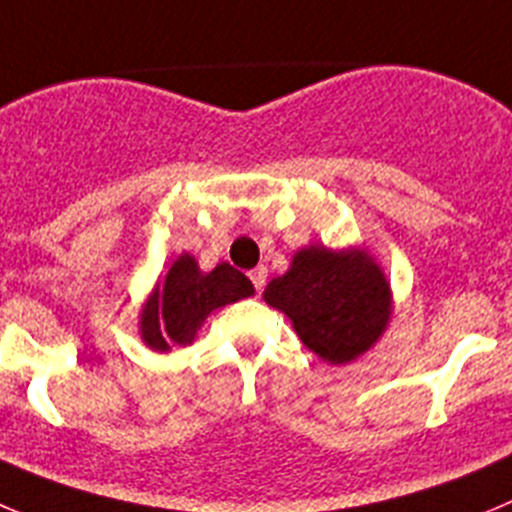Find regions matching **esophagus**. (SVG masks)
Instances as JSON below:
<instances>
[{
  "label": "esophagus",
  "instance_id": "esophagus-1",
  "mask_svg": "<svg viewBox=\"0 0 512 512\" xmlns=\"http://www.w3.org/2000/svg\"><path fill=\"white\" fill-rule=\"evenodd\" d=\"M250 280H252V285H255V290L265 288V280H267L265 267H255V270L250 272Z\"/></svg>",
  "mask_w": 512,
  "mask_h": 512
}]
</instances>
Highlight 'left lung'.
Instances as JSON below:
<instances>
[{"label":"left lung","mask_w":512,"mask_h":512,"mask_svg":"<svg viewBox=\"0 0 512 512\" xmlns=\"http://www.w3.org/2000/svg\"><path fill=\"white\" fill-rule=\"evenodd\" d=\"M265 300L293 321L300 341L331 364L371 348L391 313L386 278L366 252L308 247L265 288Z\"/></svg>","instance_id":"8db88e82"}]
</instances>
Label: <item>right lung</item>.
Returning a JSON list of instances; mask_svg holds the SVG:
<instances>
[{
    "instance_id": "add662e5",
    "label": "right lung",
    "mask_w": 512,
    "mask_h": 512,
    "mask_svg": "<svg viewBox=\"0 0 512 512\" xmlns=\"http://www.w3.org/2000/svg\"><path fill=\"white\" fill-rule=\"evenodd\" d=\"M252 293L250 280L227 262L212 272H199L194 257L181 255L171 265L164 288H156L154 298L143 308V341L154 351H169V343L186 346L214 308L250 298Z\"/></svg>"
}]
</instances>
